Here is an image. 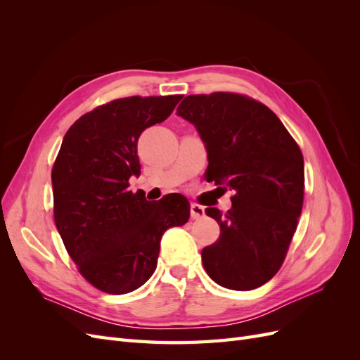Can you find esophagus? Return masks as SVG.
<instances>
[{"instance_id": "esophagus-1", "label": "esophagus", "mask_w": 360, "mask_h": 360, "mask_svg": "<svg viewBox=\"0 0 360 360\" xmlns=\"http://www.w3.org/2000/svg\"><path fill=\"white\" fill-rule=\"evenodd\" d=\"M205 214V210L204 207L200 205V204H192L191 205V217L192 219H201V217H204Z\"/></svg>"}]
</instances>
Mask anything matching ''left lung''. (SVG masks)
<instances>
[{
  "mask_svg": "<svg viewBox=\"0 0 360 360\" xmlns=\"http://www.w3.org/2000/svg\"><path fill=\"white\" fill-rule=\"evenodd\" d=\"M177 115L205 144L207 181L233 191L231 209L207 207L219 224L217 240L201 252L204 269L221 287L249 291L274 278L284 263L303 205V156L266 105L238 93L186 96Z\"/></svg>",
  "mask_w": 360,
  "mask_h": 360,
  "instance_id": "obj_1",
  "label": "left lung"
}]
</instances>
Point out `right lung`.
<instances>
[{"label":"right lung","mask_w":360,"mask_h":360,"mask_svg":"<svg viewBox=\"0 0 360 360\" xmlns=\"http://www.w3.org/2000/svg\"><path fill=\"white\" fill-rule=\"evenodd\" d=\"M130 96L94 108L70 126L52 168L53 219L79 274L110 294L139 288L155 274L160 238L189 221L180 193L147 201L129 191L139 176L141 134L167 120L181 101Z\"/></svg>","instance_id":"right-lung-1"}]
</instances>
